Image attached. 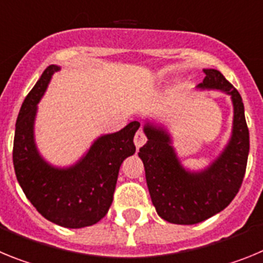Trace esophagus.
Listing matches in <instances>:
<instances>
[{
	"mask_svg": "<svg viewBox=\"0 0 263 263\" xmlns=\"http://www.w3.org/2000/svg\"><path fill=\"white\" fill-rule=\"evenodd\" d=\"M146 141H147V138H146L145 133H143L142 130H138L136 137H134V145L137 146V148L142 147V146L146 143Z\"/></svg>",
	"mask_w": 263,
	"mask_h": 263,
	"instance_id": "esophagus-1",
	"label": "esophagus"
}]
</instances>
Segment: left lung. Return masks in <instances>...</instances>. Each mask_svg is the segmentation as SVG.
<instances>
[{"mask_svg": "<svg viewBox=\"0 0 263 263\" xmlns=\"http://www.w3.org/2000/svg\"><path fill=\"white\" fill-rule=\"evenodd\" d=\"M199 89H216L229 95L233 104V127L228 145L206 168H184L162 126L146 122L147 142L139 148L146 183L157 213L168 222L192 225L225 210L242 184L249 155V129L238 90L217 69H203Z\"/></svg>", "mask_w": 263, "mask_h": 263, "instance_id": "1", "label": "left lung"}]
</instances>
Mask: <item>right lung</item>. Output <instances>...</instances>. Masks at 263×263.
Returning a JSON list of instances; mask_svg holds the SVG:
<instances>
[{"label":"right lung","mask_w":263,"mask_h":263,"mask_svg":"<svg viewBox=\"0 0 263 263\" xmlns=\"http://www.w3.org/2000/svg\"><path fill=\"white\" fill-rule=\"evenodd\" d=\"M59 69L55 64L48 66L21 106L13 163L18 183L36 211L53 224L78 229L96 224L108 213L121 164L136 153L133 138L139 122L133 121L117 133L99 137L75 164L53 167L36 148L34 124L36 105Z\"/></svg>","instance_id":"obj_1"}]
</instances>
